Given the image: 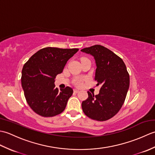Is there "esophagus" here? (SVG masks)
<instances>
[{
    "mask_svg": "<svg viewBox=\"0 0 155 155\" xmlns=\"http://www.w3.org/2000/svg\"><path fill=\"white\" fill-rule=\"evenodd\" d=\"M79 91H80L79 90H78V89H76V88H74V93H78V92H79Z\"/></svg>",
    "mask_w": 155,
    "mask_h": 155,
    "instance_id": "esophagus-1",
    "label": "esophagus"
}]
</instances>
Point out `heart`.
I'll list each match as a JSON object with an SVG mask.
<instances>
[{
	"mask_svg": "<svg viewBox=\"0 0 155 155\" xmlns=\"http://www.w3.org/2000/svg\"><path fill=\"white\" fill-rule=\"evenodd\" d=\"M75 83L77 85V86H81L82 83H83V78H77V79L76 80Z\"/></svg>",
	"mask_w": 155,
	"mask_h": 155,
	"instance_id": "heart-1",
	"label": "heart"
}]
</instances>
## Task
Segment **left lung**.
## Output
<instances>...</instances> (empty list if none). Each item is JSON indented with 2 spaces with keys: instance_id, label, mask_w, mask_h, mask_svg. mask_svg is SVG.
<instances>
[{
  "instance_id": "obj_1",
  "label": "left lung",
  "mask_w": 155,
  "mask_h": 155,
  "mask_svg": "<svg viewBox=\"0 0 155 155\" xmlns=\"http://www.w3.org/2000/svg\"><path fill=\"white\" fill-rule=\"evenodd\" d=\"M81 51L94 57L97 67L94 79L97 85H101L96 96L88 92V97L82 103V108L93 120L110 119L123 106L129 88L126 65L119 57L103 46L97 45Z\"/></svg>"
}]
</instances>
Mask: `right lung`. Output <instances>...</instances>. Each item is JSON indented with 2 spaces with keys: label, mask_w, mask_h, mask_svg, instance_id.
Listing matches in <instances>:
<instances>
[{
  "label": "right lung",
  "mask_w": 155,
  "mask_h": 155,
  "mask_svg": "<svg viewBox=\"0 0 155 155\" xmlns=\"http://www.w3.org/2000/svg\"><path fill=\"white\" fill-rule=\"evenodd\" d=\"M78 51L47 47L36 52L23 66L22 87L27 103L37 114L54 117L65 109L73 90L68 87L58 90L54 78Z\"/></svg>",
  "instance_id": "add662e5"
}]
</instances>
